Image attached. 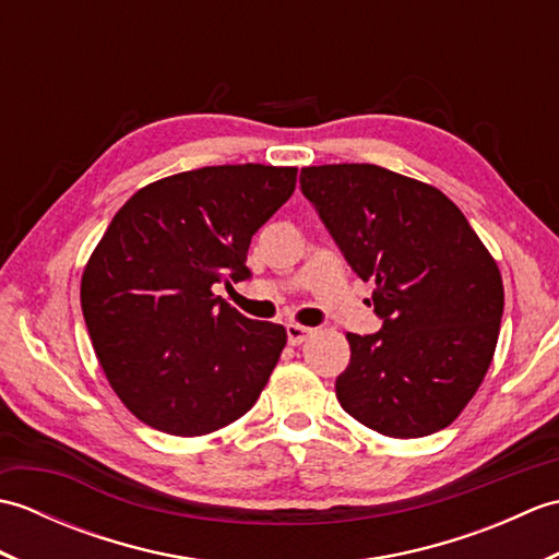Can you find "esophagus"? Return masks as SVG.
Here are the masks:
<instances>
[{
    "label": "esophagus",
    "mask_w": 559,
    "mask_h": 559,
    "mask_svg": "<svg viewBox=\"0 0 559 559\" xmlns=\"http://www.w3.org/2000/svg\"><path fill=\"white\" fill-rule=\"evenodd\" d=\"M286 334H288L290 346H300V343H305L307 338L314 336L317 331L310 329V326H302V324H288L286 326Z\"/></svg>",
    "instance_id": "1"
}]
</instances>
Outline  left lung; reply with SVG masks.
<instances>
[{
	"label": "left lung",
	"mask_w": 559,
	"mask_h": 559,
	"mask_svg": "<svg viewBox=\"0 0 559 559\" xmlns=\"http://www.w3.org/2000/svg\"><path fill=\"white\" fill-rule=\"evenodd\" d=\"M302 194L350 269L374 281L382 329L348 334L338 403L386 437H425L459 418L492 362L504 288L497 261L437 187L370 163L310 165Z\"/></svg>",
	"instance_id": "obj_1"
}]
</instances>
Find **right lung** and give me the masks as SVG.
I'll return each mask as SVG.
<instances>
[{"label": "right lung", "mask_w": 559, "mask_h": 559, "mask_svg": "<svg viewBox=\"0 0 559 559\" xmlns=\"http://www.w3.org/2000/svg\"><path fill=\"white\" fill-rule=\"evenodd\" d=\"M298 168L211 165L151 182L115 213L81 276V310L115 394L141 423L199 437L254 406L286 329L213 295L245 281L252 235Z\"/></svg>", "instance_id": "add662e5"}]
</instances>
